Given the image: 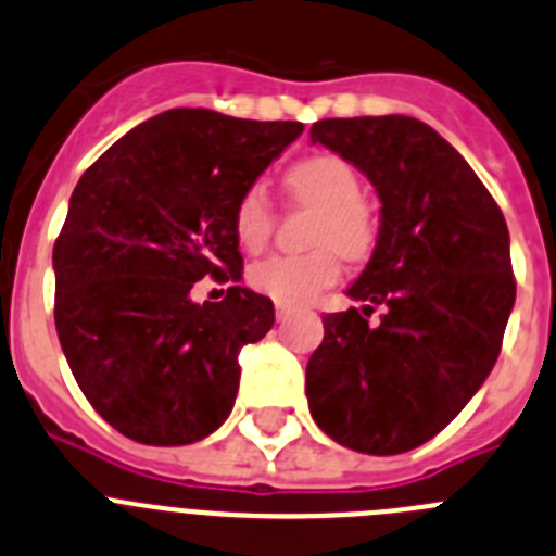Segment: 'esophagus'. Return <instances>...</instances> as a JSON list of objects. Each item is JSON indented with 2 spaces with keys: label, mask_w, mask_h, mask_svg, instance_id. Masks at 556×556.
I'll use <instances>...</instances> for the list:
<instances>
[{
  "label": "esophagus",
  "mask_w": 556,
  "mask_h": 556,
  "mask_svg": "<svg viewBox=\"0 0 556 556\" xmlns=\"http://www.w3.org/2000/svg\"><path fill=\"white\" fill-rule=\"evenodd\" d=\"M291 318V307H285V305H277V321L282 325V321H288Z\"/></svg>",
  "instance_id": "esophagus-1"
}]
</instances>
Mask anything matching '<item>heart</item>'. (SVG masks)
<instances>
[{
    "label": "heart",
    "mask_w": 556,
    "mask_h": 556,
    "mask_svg": "<svg viewBox=\"0 0 556 556\" xmlns=\"http://www.w3.org/2000/svg\"><path fill=\"white\" fill-rule=\"evenodd\" d=\"M288 192L299 204L321 210L313 240L316 245H336L350 260L366 257L375 245V220L361 201V178L350 162L336 153H318L293 164L285 176ZM274 204L263 185L245 187L235 204V238L245 251H260L274 231ZM341 277V260L334 249L311 254H274L251 265L249 282L263 296L279 305H307Z\"/></svg>",
    "instance_id": "1"
}]
</instances>
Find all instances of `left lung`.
<instances>
[{"label":"left lung","instance_id":"left-lung-1","mask_svg":"<svg viewBox=\"0 0 556 556\" xmlns=\"http://www.w3.org/2000/svg\"><path fill=\"white\" fill-rule=\"evenodd\" d=\"M313 142L352 162L380 198V231L307 361L316 425L338 445L394 456L437 437L498 361L515 305L509 229L451 142L403 114L318 119ZM378 304L384 316L371 326Z\"/></svg>","mask_w":556,"mask_h":556}]
</instances>
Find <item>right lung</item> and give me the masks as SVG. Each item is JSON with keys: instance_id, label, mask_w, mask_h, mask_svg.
I'll return each mask as SVG.
<instances>
[{"instance_id": "right-lung-1", "label": "right lung", "mask_w": 556, "mask_h": 556, "mask_svg": "<svg viewBox=\"0 0 556 556\" xmlns=\"http://www.w3.org/2000/svg\"><path fill=\"white\" fill-rule=\"evenodd\" d=\"M210 109L137 125L80 176L52 249L55 330L91 408L142 445H190L229 417L240 346L274 325L268 296L198 279L243 274L235 204L302 134Z\"/></svg>"}]
</instances>
